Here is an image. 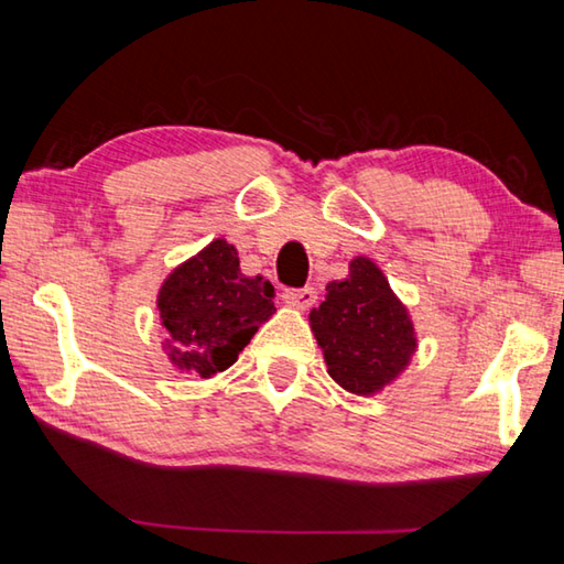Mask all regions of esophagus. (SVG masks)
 I'll return each mask as SVG.
<instances>
[{
  "label": "esophagus",
  "instance_id": "1",
  "mask_svg": "<svg viewBox=\"0 0 564 564\" xmlns=\"http://www.w3.org/2000/svg\"><path fill=\"white\" fill-rule=\"evenodd\" d=\"M283 301L289 303V305H293V308L305 311V308H311V305L318 301V293H316V289H311V285H305V289H285L283 291Z\"/></svg>",
  "mask_w": 564,
  "mask_h": 564
}]
</instances>
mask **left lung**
Masks as SVG:
<instances>
[{
    "instance_id": "1",
    "label": "left lung",
    "mask_w": 564,
    "mask_h": 564,
    "mask_svg": "<svg viewBox=\"0 0 564 564\" xmlns=\"http://www.w3.org/2000/svg\"><path fill=\"white\" fill-rule=\"evenodd\" d=\"M326 301L311 311V328L328 376L356 395H373L395 380L415 352L413 321L373 261H350L348 279L326 285Z\"/></svg>"
}]
</instances>
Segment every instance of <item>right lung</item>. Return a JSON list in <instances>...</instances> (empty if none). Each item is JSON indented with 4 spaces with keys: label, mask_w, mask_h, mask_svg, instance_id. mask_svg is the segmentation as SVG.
I'll return each instance as SVG.
<instances>
[{
    "label": "right lung",
    "mask_w": 564,
    "mask_h": 564,
    "mask_svg": "<svg viewBox=\"0 0 564 564\" xmlns=\"http://www.w3.org/2000/svg\"><path fill=\"white\" fill-rule=\"evenodd\" d=\"M273 313V285L261 275H243L236 248L224 238L178 265L159 291L169 358L178 370L202 378L234 366Z\"/></svg>",
    "instance_id": "right-lung-1"
}]
</instances>
